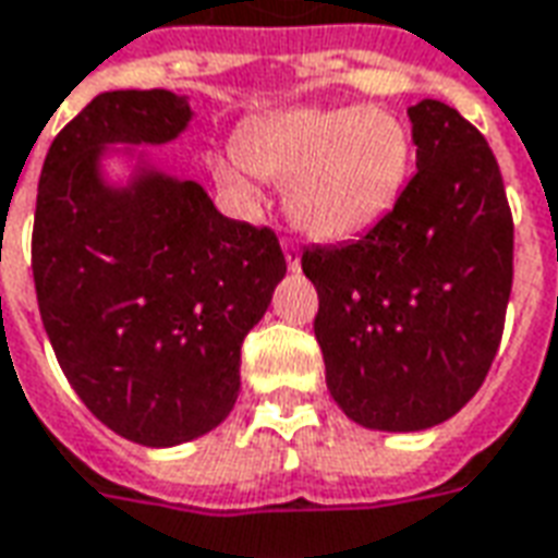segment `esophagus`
I'll use <instances>...</instances> for the list:
<instances>
[{
    "label": "esophagus",
    "mask_w": 558,
    "mask_h": 558,
    "mask_svg": "<svg viewBox=\"0 0 558 558\" xmlns=\"http://www.w3.org/2000/svg\"><path fill=\"white\" fill-rule=\"evenodd\" d=\"M283 256H287V268H290V271H299V268H302V251H299L295 241H283Z\"/></svg>",
    "instance_id": "obj_1"
}]
</instances>
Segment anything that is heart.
<instances>
[{
	"label": "heart",
	"mask_w": 558,
	"mask_h": 558,
	"mask_svg": "<svg viewBox=\"0 0 558 558\" xmlns=\"http://www.w3.org/2000/svg\"><path fill=\"white\" fill-rule=\"evenodd\" d=\"M239 154L214 159L220 184L251 196V174L287 184V211L311 239L347 241L387 217L411 174L414 142L372 105L287 108L241 130Z\"/></svg>",
	"instance_id": "1"
}]
</instances>
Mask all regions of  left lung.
<instances>
[{
  "label": "left lung",
  "instance_id": "obj_1",
  "mask_svg": "<svg viewBox=\"0 0 558 558\" xmlns=\"http://www.w3.org/2000/svg\"><path fill=\"white\" fill-rule=\"evenodd\" d=\"M416 174L360 241L307 247L326 384L353 423L420 432L450 420L496 360L513 217L489 144L438 99L408 108Z\"/></svg>",
  "mask_w": 558,
  "mask_h": 558
}]
</instances>
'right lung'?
Instances as JSON below:
<instances>
[{
  "label": "right lung",
  "instance_id": "obj_1",
  "mask_svg": "<svg viewBox=\"0 0 558 558\" xmlns=\"http://www.w3.org/2000/svg\"><path fill=\"white\" fill-rule=\"evenodd\" d=\"M171 89L102 93L50 144L33 226L38 311L89 414L144 447L220 426L241 344L287 275L268 226L229 220L196 181L102 178L108 144H166L190 126Z\"/></svg>",
  "mask_w": 558,
  "mask_h": 558
}]
</instances>
